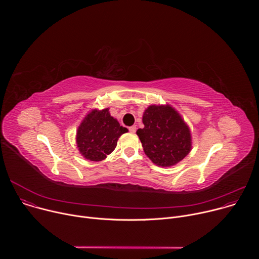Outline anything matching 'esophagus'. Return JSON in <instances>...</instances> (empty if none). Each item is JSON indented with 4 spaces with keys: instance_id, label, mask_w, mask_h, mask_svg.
I'll return each mask as SVG.
<instances>
[{
    "instance_id": "1",
    "label": "esophagus",
    "mask_w": 259,
    "mask_h": 259,
    "mask_svg": "<svg viewBox=\"0 0 259 259\" xmlns=\"http://www.w3.org/2000/svg\"><path fill=\"white\" fill-rule=\"evenodd\" d=\"M129 131H130L131 133H135V132H136V126H131V127H129Z\"/></svg>"
}]
</instances>
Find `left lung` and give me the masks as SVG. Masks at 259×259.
<instances>
[{
    "label": "left lung",
    "mask_w": 259,
    "mask_h": 259,
    "mask_svg": "<svg viewBox=\"0 0 259 259\" xmlns=\"http://www.w3.org/2000/svg\"><path fill=\"white\" fill-rule=\"evenodd\" d=\"M144 127L138 129L143 151L160 167H171L192 151L190 127L170 104H152L142 116Z\"/></svg>",
    "instance_id": "8db88e82"
}]
</instances>
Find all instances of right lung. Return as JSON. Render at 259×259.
Wrapping results in <instances>:
<instances>
[{"label":"right lung","mask_w":259,"mask_h":259,"mask_svg":"<svg viewBox=\"0 0 259 259\" xmlns=\"http://www.w3.org/2000/svg\"><path fill=\"white\" fill-rule=\"evenodd\" d=\"M128 129L120 126L110 116L109 108H94L82 120L77 130L76 142L80 154L89 161L99 162L113 153L118 139Z\"/></svg>","instance_id":"add662e5"}]
</instances>
